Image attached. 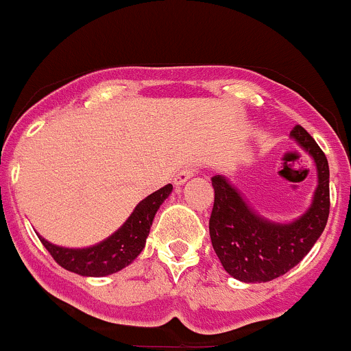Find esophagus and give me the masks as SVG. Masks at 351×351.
<instances>
[{
	"label": "esophagus",
	"mask_w": 351,
	"mask_h": 351,
	"mask_svg": "<svg viewBox=\"0 0 351 351\" xmlns=\"http://www.w3.org/2000/svg\"><path fill=\"white\" fill-rule=\"evenodd\" d=\"M192 176H193V169L190 168V166H185V168H182L178 173H176L173 182H175V185H183V183H185L189 178H192Z\"/></svg>",
	"instance_id": "obj_1"
}]
</instances>
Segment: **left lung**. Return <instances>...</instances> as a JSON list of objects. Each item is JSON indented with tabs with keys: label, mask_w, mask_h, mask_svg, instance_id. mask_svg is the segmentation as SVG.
I'll return each mask as SVG.
<instances>
[{
	"label": "left lung",
	"mask_w": 351,
	"mask_h": 351,
	"mask_svg": "<svg viewBox=\"0 0 351 351\" xmlns=\"http://www.w3.org/2000/svg\"><path fill=\"white\" fill-rule=\"evenodd\" d=\"M291 137L311 154L317 168V189L311 207L293 223H273L258 216L224 176L210 178L214 206L210 241L224 271L243 283H266L295 267L324 231L329 217V165L317 142L300 125Z\"/></svg>",
	"instance_id": "8db88e82"
}]
</instances>
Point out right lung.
<instances>
[{
    "instance_id": "right-lung-1",
    "label": "right lung",
    "mask_w": 351,
    "mask_h": 351,
    "mask_svg": "<svg viewBox=\"0 0 351 351\" xmlns=\"http://www.w3.org/2000/svg\"><path fill=\"white\" fill-rule=\"evenodd\" d=\"M173 185L168 183L162 189L145 197L137 204L134 213L130 214L123 226L114 231L110 238L101 243L87 248H64L49 243L39 237L46 250L53 255L54 261L66 271L77 273L80 276H108L127 267L142 248L145 247V238L151 231L152 219L158 213L159 206L168 199Z\"/></svg>"
}]
</instances>
